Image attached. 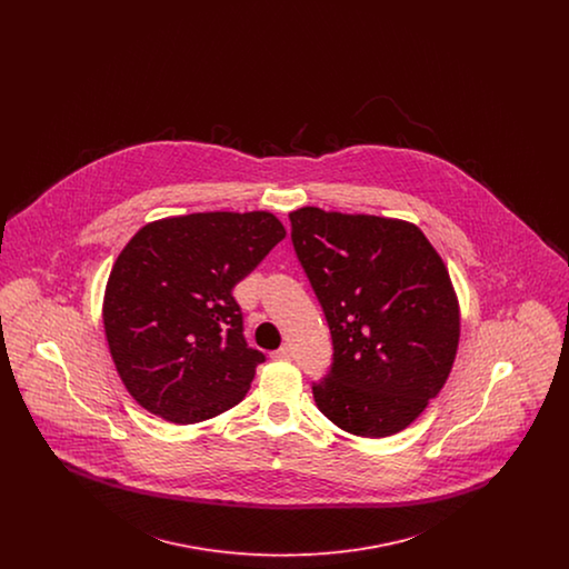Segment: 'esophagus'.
Wrapping results in <instances>:
<instances>
[{
  "label": "esophagus",
  "instance_id": "1",
  "mask_svg": "<svg viewBox=\"0 0 569 569\" xmlns=\"http://www.w3.org/2000/svg\"><path fill=\"white\" fill-rule=\"evenodd\" d=\"M272 358H274V360H290V358H292V348L286 343V346H281L279 350L272 352Z\"/></svg>",
  "mask_w": 569,
  "mask_h": 569
}]
</instances>
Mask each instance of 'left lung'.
Instances as JSON below:
<instances>
[{
  "label": "left lung",
  "mask_w": 569,
  "mask_h": 569,
  "mask_svg": "<svg viewBox=\"0 0 569 569\" xmlns=\"http://www.w3.org/2000/svg\"><path fill=\"white\" fill-rule=\"evenodd\" d=\"M298 262L322 305L332 365L316 406L339 429L388 437L439 395L459 348V300L443 260L409 221L290 213Z\"/></svg>",
  "instance_id": "1"
}]
</instances>
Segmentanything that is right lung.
Here are the masks:
<instances>
[{
  "mask_svg": "<svg viewBox=\"0 0 569 569\" xmlns=\"http://www.w3.org/2000/svg\"><path fill=\"white\" fill-rule=\"evenodd\" d=\"M286 237L267 211L166 217L119 253L104 295L117 373L147 411L193 425L243 401L264 353L247 346L234 286Z\"/></svg>",
  "mask_w": 569,
  "mask_h": 569,
  "instance_id": "right-lung-1",
  "label": "right lung"
}]
</instances>
